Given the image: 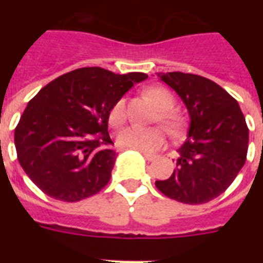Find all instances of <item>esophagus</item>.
I'll use <instances>...</instances> for the list:
<instances>
[{
	"instance_id": "1",
	"label": "esophagus",
	"mask_w": 263,
	"mask_h": 263,
	"mask_svg": "<svg viewBox=\"0 0 263 263\" xmlns=\"http://www.w3.org/2000/svg\"><path fill=\"white\" fill-rule=\"evenodd\" d=\"M143 157H144V160L148 161V162H152V161H154L157 158L156 154H143Z\"/></svg>"
}]
</instances>
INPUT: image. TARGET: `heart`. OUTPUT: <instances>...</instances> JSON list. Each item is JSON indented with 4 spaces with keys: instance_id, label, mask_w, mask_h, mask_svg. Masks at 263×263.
Here are the masks:
<instances>
[{
    "instance_id": "1",
    "label": "heart",
    "mask_w": 263,
    "mask_h": 263,
    "mask_svg": "<svg viewBox=\"0 0 263 263\" xmlns=\"http://www.w3.org/2000/svg\"><path fill=\"white\" fill-rule=\"evenodd\" d=\"M146 95L156 103L158 115L156 120L160 121L169 134H177L183 125V116L176 110L175 95L164 87H148ZM127 119L125 99H119L109 111V124L111 127H119ZM117 143L125 150L140 153H153L160 150L165 143V136L160 128L127 127L117 135Z\"/></svg>"
}]
</instances>
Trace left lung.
<instances>
[{"label": "left lung", "instance_id": "left-lung-1", "mask_svg": "<svg viewBox=\"0 0 263 263\" xmlns=\"http://www.w3.org/2000/svg\"><path fill=\"white\" fill-rule=\"evenodd\" d=\"M183 99L191 123L179 148L176 169L156 187L165 196L187 204H202L221 195L240 172L249 150V127L232 95L203 76L158 73Z\"/></svg>", "mask_w": 263, "mask_h": 263}]
</instances>
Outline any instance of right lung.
<instances>
[{
  "label": "right lung",
  "instance_id": "1",
  "mask_svg": "<svg viewBox=\"0 0 263 263\" xmlns=\"http://www.w3.org/2000/svg\"><path fill=\"white\" fill-rule=\"evenodd\" d=\"M144 79L142 72L86 67L59 76L31 99L14 128V146L22 168L43 194L78 202L109 183L116 161L109 111Z\"/></svg>",
  "mask_w": 263,
  "mask_h": 263
}]
</instances>
